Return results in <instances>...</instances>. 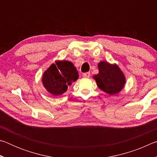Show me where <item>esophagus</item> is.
I'll return each mask as SVG.
<instances>
[{
    "instance_id": "34e87169",
    "label": "esophagus",
    "mask_w": 157,
    "mask_h": 157,
    "mask_svg": "<svg viewBox=\"0 0 157 157\" xmlns=\"http://www.w3.org/2000/svg\"><path fill=\"white\" fill-rule=\"evenodd\" d=\"M83 77L84 78H90V75H91V74H90V73L89 72H87V73H83Z\"/></svg>"
}]
</instances>
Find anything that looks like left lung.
I'll use <instances>...</instances> for the list:
<instances>
[{
  "label": "left lung",
  "instance_id": "1",
  "mask_svg": "<svg viewBox=\"0 0 157 157\" xmlns=\"http://www.w3.org/2000/svg\"><path fill=\"white\" fill-rule=\"evenodd\" d=\"M98 66L99 73L95 75L94 79L99 89L109 95L120 92L125 83V78L120 68L106 62H100Z\"/></svg>",
  "mask_w": 157,
  "mask_h": 157
}]
</instances>
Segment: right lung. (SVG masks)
<instances>
[{"label":"right lung","instance_id":"right-lung-1","mask_svg":"<svg viewBox=\"0 0 157 157\" xmlns=\"http://www.w3.org/2000/svg\"><path fill=\"white\" fill-rule=\"evenodd\" d=\"M78 79V73L73 63L57 61L45 71L42 82L45 88L53 95H62L73 82Z\"/></svg>","mask_w":157,"mask_h":157}]
</instances>
